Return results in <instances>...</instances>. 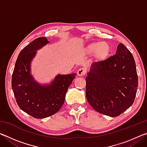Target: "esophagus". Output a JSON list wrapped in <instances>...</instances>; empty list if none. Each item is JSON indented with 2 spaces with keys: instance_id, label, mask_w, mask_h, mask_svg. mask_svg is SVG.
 Instances as JSON below:
<instances>
[{
  "instance_id": "34e87169",
  "label": "esophagus",
  "mask_w": 147,
  "mask_h": 147,
  "mask_svg": "<svg viewBox=\"0 0 147 147\" xmlns=\"http://www.w3.org/2000/svg\"><path fill=\"white\" fill-rule=\"evenodd\" d=\"M87 73V69L86 68H80L78 71H77V74H78V76H83L85 75Z\"/></svg>"
}]
</instances>
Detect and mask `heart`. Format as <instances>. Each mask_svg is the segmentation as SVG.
Instances as JSON below:
<instances>
[{
    "label": "heart",
    "mask_w": 147,
    "mask_h": 147,
    "mask_svg": "<svg viewBox=\"0 0 147 147\" xmlns=\"http://www.w3.org/2000/svg\"><path fill=\"white\" fill-rule=\"evenodd\" d=\"M111 51L110 45L107 42H93L89 43L84 49L86 55L93 54V58L97 61H102L107 59Z\"/></svg>",
    "instance_id": "heart-1"
}]
</instances>
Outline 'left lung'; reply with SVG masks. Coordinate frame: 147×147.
<instances>
[{
  "mask_svg": "<svg viewBox=\"0 0 147 147\" xmlns=\"http://www.w3.org/2000/svg\"><path fill=\"white\" fill-rule=\"evenodd\" d=\"M86 81V98L92 108L109 117L120 115L132 105L138 90L132 54L120 43L115 55L92 65Z\"/></svg>",
  "mask_w": 147,
  "mask_h": 147,
  "instance_id": "obj_1",
  "label": "left lung"
}]
</instances>
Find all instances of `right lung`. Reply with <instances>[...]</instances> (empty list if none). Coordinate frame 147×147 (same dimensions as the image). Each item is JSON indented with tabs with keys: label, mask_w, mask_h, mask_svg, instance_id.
<instances>
[{
	"label": "right lung",
	"mask_w": 147,
	"mask_h": 147,
	"mask_svg": "<svg viewBox=\"0 0 147 147\" xmlns=\"http://www.w3.org/2000/svg\"><path fill=\"white\" fill-rule=\"evenodd\" d=\"M45 37L32 41L20 52L11 78V87L19 108L34 118H46L56 113L63 106L69 86L76 74L57 76L49 86L34 80L30 65L36 51L49 43Z\"/></svg>",
	"instance_id": "obj_1"
}]
</instances>
